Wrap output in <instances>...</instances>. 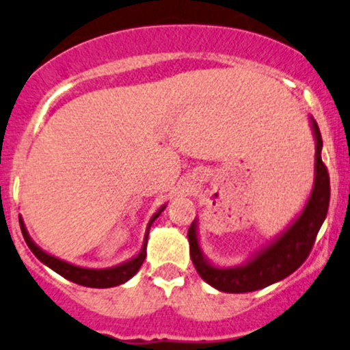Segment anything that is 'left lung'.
Returning a JSON list of instances; mask_svg holds the SVG:
<instances>
[{"mask_svg": "<svg viewBox=\"0 0 350 350\" xmlns=\"http://www.w3.org/2000/svg\"><path fill=\"white\" fill-rule=\"evenodd\" d=\"M312 135L316 140V159H314V185L304 208L291 225L281 231L269 245L253 254L243 265L221 268L213 265L203 253L198 239V221L193 219L188 228L190 256L203 281L223 293H251L293 274L311 253L317 231L323 226L327 215L331 187H329L327 168L323 163V139L314 117H309Z\"/></svg>", "mask_w": 350, "mask_h": 350, "instance_id": "left-lung-1", "label": "left lung"}]
</instances>
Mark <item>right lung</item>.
<instances>
[{"label": "right lung", "mask_w": 350, "mask_h": 350, "mask_svg": "<svg viewBox=\"0 0 350 350\" xmlns=\"http://www.w3.org/2000/svg\"><path fill=\"white\" fill-rule=\"evenodd\" d=\"M165 208H167V203L160 206L159 210H157V213H154V217L150 218V221H148L147 230H145L144 245H142V250H140V253L137 254V256L131 258V260L120 262V265L112 266V268H104V269L81 268V266L70 265V262L64 261V260H59V258L53 256V254L46 253L44 250L39 248L36 243L33 241V238H31L29 233H27L26 225H25V221H23L21 215H19V225H21V231H23V237H25L26 245L29 246L31 251H33L34 256H36L41 262H44L48 268L56 271V273L61 274L62 278L76 282V284L88 286V288H113V286H119V284H124V282H127L133 276V274L140 269L145 256H147L148 231H150L152 223H154L155 219L160 217V213H162Z\"/></svg>", "instance_id": "right-lung-1"}]
</instances>
